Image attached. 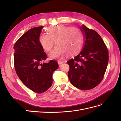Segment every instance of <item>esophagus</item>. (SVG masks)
Wrapping results in <instances>:
<instances>
[{"label":"esophagus","mask_w":121,"mask_h":121,"mask_svg":"<svg viewBox=\"0 0 121 121\" xmlns=\"http://www.w3.org/2000/svg\"><path fill=\"white\" fill-rule=\"evenodd\" d=\"M63 63H64V62L62 61H58V65H59V66H60V65H61V64H63Z\"/></svg>","instance_id":"obj_1"}]
</instances>
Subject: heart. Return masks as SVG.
I'll use <instances>...</instances> for the list:
<instances>
[{"label": "heart", "instance_id": "1", "mask_svg": "<svg viewBox=\"0 0 121 121\" xmlns=\"http://www.w3.org/2000/svg\"><path fill=\"white\" fill-rule=\"evenodd\" d=\"M55 41L57 45L49 54L51 58L61 57L67 53H77L81 48L83 36L78 28L62 24L49 27L47 33L39 35L40 44L46 52L52 50Z\"/></svg>", "mask_w": 121, "mask_h": 121}]
</instances>
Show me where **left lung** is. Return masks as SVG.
Listing matches in <instances>:
<instances>
[{"label":"left lung","instance_id":"8db88e82","mask_svg":"<svg viewBox=\"0 0 121 121\" xmlns=\"http://www.w3.org/2000/svg\"><path fill=\"white\" fill-rule=\"evenodd\" d=\"M84 38V47L78 55L67 61L68 77L72 85L87 90L102 81L108 61L107 46L98 33L82 25L80 27Z\"/></svg>","mask_w":121,"mask_h":121}]
</instances>
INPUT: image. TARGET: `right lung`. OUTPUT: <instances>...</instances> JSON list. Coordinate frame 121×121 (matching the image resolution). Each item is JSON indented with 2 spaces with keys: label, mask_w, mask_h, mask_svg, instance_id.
Masks as SVG:
<instances>
[{
  "label": "right lung",
  "mask_w": 121,
  "mask_h": 121,
  "mask_svg": "<svg viewBox=\"0 0 121 121\" xmlns=\"http://www.w3.org/2000/svg\"><path fill=\"white\" fill-rule=\"evenodd\" d=\"M43 28L30 29L17 40L13 47L17 74L26 86L36 93H42L52 86L53 73L58 68L55 60L42 63L47 58L39 42Z\"/></svg>",
  "instance_id": "right-lung-1"
}]
</instances>
